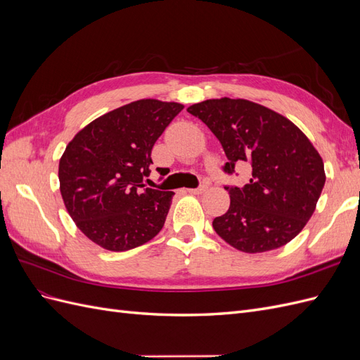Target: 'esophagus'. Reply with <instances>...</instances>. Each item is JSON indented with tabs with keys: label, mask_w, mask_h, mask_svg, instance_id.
I'll use <instances>...</instances> for the list:
<instances>
[{
	"label": "esophagus",
	"mask_w": 360,
	"mask_h": 360,
	"mask_svg": "<svg viewBox=\"0 0 360 360\" xmlns=\"http://www.w3.org/2000/svg\"><path fill=\"white\" fill-rule=\"evenodd\" d=\"M205 189H207V184H202V186H200V188H197V189H188L186 192H188V193H192V195H201V193L205 192Z\"/></svg>",
	"instance_id": "obj_1"
}]
</instances>
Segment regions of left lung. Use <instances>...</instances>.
<instances>
[{"label": "left lung", "instance_id": "obj_1", "mask_svg": "<svg viewBox=\"0 0 360 360\" xmlns=\"http://www.w3.org/2000/svg\"><path fill=\"white\" fill-rule=\"evenodd\" d=\"M221 141L233 172L246 162L250 179L226 188L230 209L214 217L216 234L233 248L259 254L287 245L317 207L324 163L308 136L279 112L246 99H209L188 108Z\"/></svg>", "mask_w": 360, "mask_h": 360}]
</instances>
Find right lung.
Instances as JSON below:
<instances>
[{
    "instance_id": "right-lung-1",
    "label": "right lung",
    "mask_w": 360,
    "mask_h": 360,
    "mask_svg": "<svg viewBox=\"0 0 360 360\" xmlns=\"http://www.w3.org/2000/svg\"><path fill=\"white\" fill-rule=\"evenodd\" d=\"M181 110L177 102H130L93 120L68 144L58 165L60 192L93 243L123 252L162 230L174 192L144 188V177L151 148Z\"/></svg>"
}]
</instances>
